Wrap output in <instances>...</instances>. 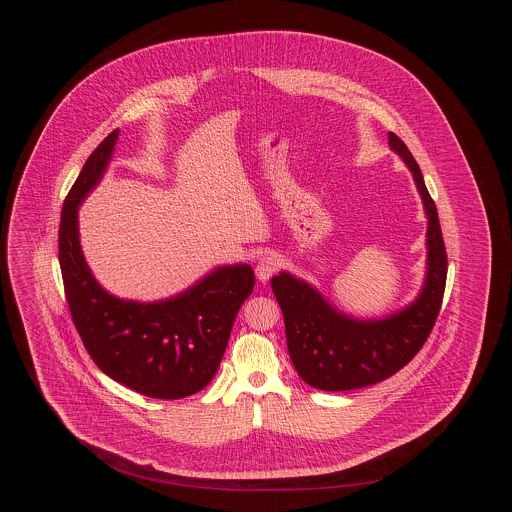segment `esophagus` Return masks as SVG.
<instances>
[{
    "instance_id": "1",
    "label": "esophagus",
    "mask_w": 512,
    "mask_h": 512,
    "mask_svg": "<svg viewBox=\"0 0 512 512\" xmlns=\"http://www.w3.org/2000/svg\"><path fill=\"white\" fill-rule=\"evenodd\" d=\"M280 270V258L276 254H266L256 264V278L260 282H268Z\"/></svg>"
}]
</instances>
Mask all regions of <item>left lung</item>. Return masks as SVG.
Returning a JSON list of instances; mask_svg holds the SVG:
<instances>
[{
    "label": "left lung",
    "instance_id": "1",
    "mask_svg": "<svg viewBox=\"0 0 512 512\" xmlns=\"http://www.w3.org/2000/svg\"><path fill=\"white\" fill-rule=\"evenodd\" d=\"M388 146L410 169L428 219L426 278L416 299L390 315L359 319L337 309L317 288L290 272L272 278V292L284 313L290 359L301 380L317 390L365 388L396 374L418 355L438 319L447 278L438 209L410 149L392 132Z\"/></svg>",
    "mask_w": 512,
    "mask_h": 512
}]
</instances>
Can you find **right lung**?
Returning <instances> with one entry per match:
<instances>
[{
    "label": "right lung",
    "mask_w": 512,
    "mask_h": 512,
    "mask_svg": "<svg viewBox=\"0 0 512 512\" xmlns=\"http://www.w3.org/2000/svg\"><path fill=\"white\" fill-rule=\"evenodd\" d=\"M120 130L92 151L61 213L59 262L74 327L96 366L112 380L161 400L203 390L219 370L232 323L254 290L248 264L219 266L185 292L159 301L106 292L80 248L78 207L104 177Z\"/></svg>",
    "instance_id": "add662e5"
}]
</instances>
